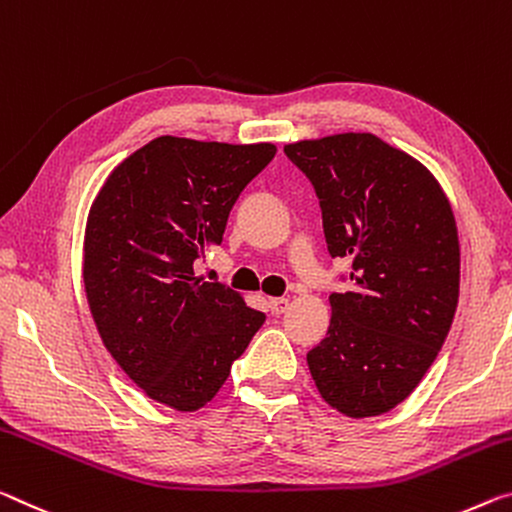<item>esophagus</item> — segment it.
Wrapping results in <instances>:
<instances>
[{"label":"esophagus","instance_id":"obj_1","mask_svg":"<svg viewBox=\"0 0 512 512\" xmlns=\"http://www.w3.org/2000/svg\"><path fill=\"white\" fill-rule=\"evenodd\" d=\"M269 305L273 314H285L289 310V298H271Z\"/></svg>","mask_w":512,"mask_h":512}]
</instances>
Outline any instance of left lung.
Returning a JSON list of instances; mask_svg holds the SVG:
<instances>
[{"label": "left lung", "instance_id": "8db88e82", "mask_svg": "<svg viewBox=\"0 0 512 512\" xmlns=\"http://www.w3.org/2000/svg\"><path fill=\"white\" fill-rule=\"evenodd\" d=\"M319 196L328 253L351 262V291L330 294L328 335L307 353L323 401L376 417L408 399L449 335L460 243L431 170L373 134L285 145Z\"/></svg>", "mask_w": 512, "mask_h": 512}]
</instances>
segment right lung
<instances>
[{
	"label": "right lung",
	"instance_id": "1",
	"mask_svg": "<svg viewBox=\"0 0 512 512\" xmlns=\"http://www.w3.org/2000/svg\"><path fill=\"white\" fill-rule=\"evenodd\" d=\"M275 150L159 136L113 168L88 214L84 289L97 332L168 408L212 401L266 319L193 264L223 241L234 202Z\"/></svg>",
	"mask_w": 512,
	"mask_h": 512
}]
</instances>
